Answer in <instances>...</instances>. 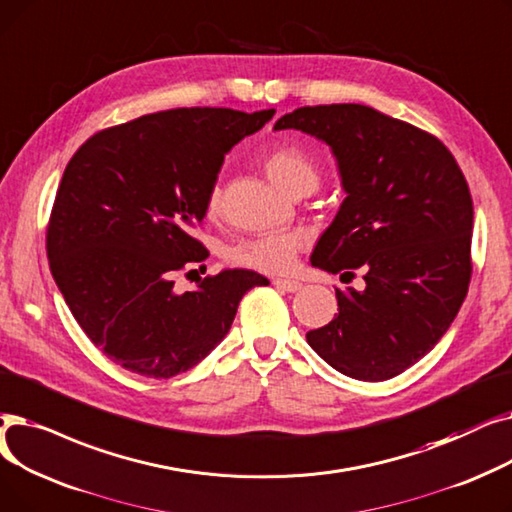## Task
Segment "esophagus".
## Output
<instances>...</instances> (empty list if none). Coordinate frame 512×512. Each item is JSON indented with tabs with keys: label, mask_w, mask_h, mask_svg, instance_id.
Here are the masks:
<instances>
[{
	"label": "esophagus",
	"mask_w": 512,
	"mask_h": 512,
	"mask_svg": "<svg viewBox=\"0 0 512 512\" xmlns=\"http://www.w3.org/2000/svg\"><path fill=\"white\" fill-rule=\"evenodd\" d=\"M273 285H275L277 289L289 291V294H294V291L302 289V283H300V281H294V279H275Z\"/></svg>",
	"instance_id": "34e87169"
}]
</instances>
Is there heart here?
<instances>
[{"mask_svg": "<svg viewBox=\"0 0 512 512\" xmlns=\"http://www.w3.org/2000/svg\"><path fill=\"white\" fill-rule=\"evenodd\" d=\"M266 177L287 196L310 193L319 183V166L298 145H277L262 158ZM221 204V189L214 187L208 196V212L214 214ZM302 248V235L298 231H279L241 239L229 250L227 258L233 264L248 266L262 273L287 271Z\"/></svg>", "mask_w": 512, "mask_h": 512, "instance_id": "1", "label": "heart"}]
</instances>
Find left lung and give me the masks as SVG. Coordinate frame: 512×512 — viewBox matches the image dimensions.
<instances>
[{
    "label": "left lung",
    "instance_id": "obj_1",
    "mask_svg": "<svg viewBox=\"0 0 512 512\" xmlns=\"http://www.w3.org/2000/svg\"><path fill=\"white\" fill-rule=\"evenodd\" d=\"M283 129L327 143L346 191L312 266L364 275L362 289H335L339 312L308 344L352 379H392L433 350L467 296L465 175L440 139L362 104L304 106L277 120Z\"/></svg>",
    "mask_w": 512,
    "mask_h": 512
}]
</instances>
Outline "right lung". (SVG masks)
Here are the masks:
<instances>
[{"label":"right lung","mask_w":512,"mask_h":512,"mask_svg":"<svg viewBox=\"0 0 512 512\" xmlns=\"http://www.w3.org/2000/svg\"><path fill=\"white\" fill-rule=\"evenodd\" d=\"M273 114H145L95 133L70 158L47 258L72 316L123 369L168 379L196 367L229 333L243 294L269 285L254 271L225 269L177 291L175 275L208 258L191 231L204 221L225 154Z\"/></svg>","instance_id":"right-lung-1"}]
</instances>
